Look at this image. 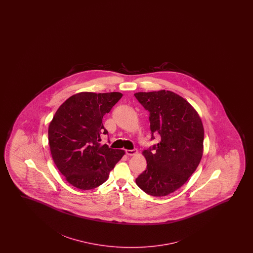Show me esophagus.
Returning <instances> with one entry per match:
<instances>
[{
	"instance_id": "esophagus-1",
	"label": "esophagus",
	"mask_w": 253,
	"mask_h": 253,
	"mask_svg": "<svg viewBox=\"0 0 253 253\" xmlns=\"http://www.w3.org/2000/svg\"><path fill=\"white\" fill-rule=\"evenodd\" d=\"M125 152H126L127 156H133L137 154V150L136 149H127Z\"/></svg>"
}]
</instances>
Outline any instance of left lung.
Segmentation results:
<instances>
[{
	"instance_id": "1",
	"label": "left lung",
	"mask_w": 253,
	"mask_h": 253,
	"mask_svg": "<svg viewBox=\"0 0 253 253\" xmlns=\"http://www.w3.org/2000/svg\"><path fill=\"white\" fill-rule=\"evenodd\" d=\"M149 112L150 129L161 141L142 151L147 169L135 183L146 194L161 197L173 193L187 182L203 156L204 128L197 111L171 90L134 94Z\"/></svg>"
}]
</instances>
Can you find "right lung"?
<instances>
[{"label": "right lung", "mask_w": 253, "mask_h": 253, "mask_svg": "<svg viewBox=\"0 0 253 253\" xmlns=\"http://www.w3.org/2000/svg\"><path fill=\"white\" fill-rule=\"evenodd\" d=\"M123 97L120 92L74 94L63 103L50 122L48 142L52 160L73 187L93 189L105 182L125 150L101 144L107 134L102 119Z\"/></svg>", "instance_id": "right-lung-1"}]
</instances>
